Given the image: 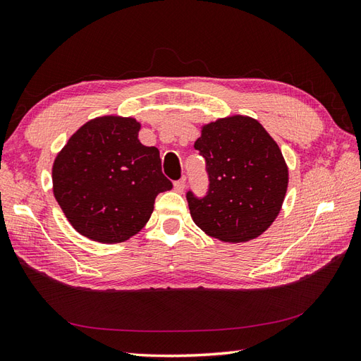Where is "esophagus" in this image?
Returning <instances> with one entry per match:
<instances>
[{"label": "esophagus", "instance_id": "esophagus-1", "mask_svg": "<svg viewBox=\"0 0 361 361\" xmlns=\"http://www.w3.org/2000/svg\"><path fill=\"white\" fill-rule=\"evenodd\" d=\"M185 187H187V179H185V178L174 182V190H176L178 192H182L185 190Z\"/></svg>", "mask_w": 361, "mask_h": 361}]
</instances>
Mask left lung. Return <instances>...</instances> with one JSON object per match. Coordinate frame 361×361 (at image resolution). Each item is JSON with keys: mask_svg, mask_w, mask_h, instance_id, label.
Returning <instances> with one entry per match:
<instances>
[{"mask_svg": "<svg viewBox=\"0 0 361 361\" xmlns=\"http://www.w3.org/2000/svg\"><path fill=\"white\" fill-rule=\"evenodd\" d=\"M194 149L207 161L209 178L204 197L187 192L194 223L226 243L259 237L278 217L288 185L276 141L257 120L232 115L204 124Z\"/></svg>", "mask_w": 361, "mask_h": 361, "instance_id": "obj_1", "label": "left lung"}]
</instances>
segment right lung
Segmentation results:
<instances>
[{"label":"right lung","mask_w":361,"mask_h":361,"mask_svg":"<svg viewBox=\"0 0 361 361\" xmlns=\"http://www.w3.org/2000/svg\"><path fill=\"white\" fill-rule=\"evenodd\" d=\"M135 118L85 123L53 164V192L71 226L92 241L123 243L149 221L154 199L173 188L157 147L138 140Z\"/></svg>","instance_id":"add662e5"}]
</instances>
